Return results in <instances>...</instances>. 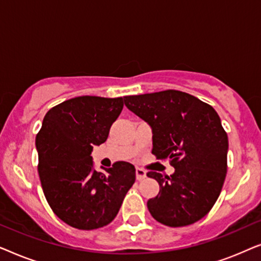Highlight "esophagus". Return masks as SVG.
Returning <instances> with one entry per match:
<instances>
[{
  "label": "esophagus",
  "instance_id": "obj_1",
  "mask_svg": "<svg viewBox=\"0 0 261 261\" xmlns=\"http://www.w3.org/2000/svg\"><path fill=\"white\" fill-rule=\"evenodd\" d=\"M135 174H137V179L141 180L146 177V171L140 169V167H137V169H135Z\"/></svg>",
  "mask_w": 261,
  "mask_h": 261
}]
</instances>
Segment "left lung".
Returning <instances> with one entry per match:
<instances>
[{"label":"left lung","mask_w":261,"mask_h":261,"mask_svg":"<svg viewBox=\"0 0 261 261\" xmlns=\"http://www.w3.org/2000/svg\"><path fill=\"white\" fill-rule=\"evenodd\" d=\"M124 105L152 129V153L169 158L171 176L148 172L159 194L147 208L158 222L184 227L197 222L219 198L227 173L228 137L219 114L195 96L178 90L126 96Z\"/></svg>","instance_id":"obj_1"}]
</instances>
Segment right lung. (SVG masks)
<instances>
[{
    "mask_svg": "<svg viewBox=\"0 0 261 261\" xmlns=\"http://www.w3.org/2000/svg\"><path fill=\"white\" fill-rule=\"evenodd\" d=\"M122 108V97L67 99L46 113L35 138L45 197L53 213L77 229H97L112 222L135 181L132 164L117 162L98 172L91 156Z\"/></svg>",
    "mask_w": 261,
    "mask_h": 261,
    "instance_id": "1",
    "label": "right lung"
}]
</instances>
